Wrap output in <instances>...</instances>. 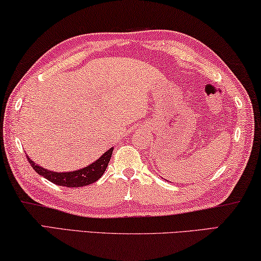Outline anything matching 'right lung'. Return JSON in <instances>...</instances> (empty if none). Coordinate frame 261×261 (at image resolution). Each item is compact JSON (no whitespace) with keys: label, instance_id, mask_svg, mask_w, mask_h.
I'll return each mask as SVG.
<instances>
[{"label":"right lung","instance_id":"1","mask_svg":"<svg viewBox=\"0 0 261 261\" xmlns=\"http://www.w3.org/2000/svg\"><path fill=\"white\" fill-rule=\"evenodd\" d=\"M114 148L111 147L110 150L103 153V154L93 164L88 165L87 167H84L77 171L73 172H53L48 171V169L44 168L37 165L34 161L30 160V158L27 155V158L30 163L31 167L38 173L39 175L44 176L51 182L56 184L58 186H66V187H84V186H88L90 184L96 182L106 172V168L108 166L109 160L113 154Z\"/></svg>","mask_w":261,"mask_h":261}]
</instances>
